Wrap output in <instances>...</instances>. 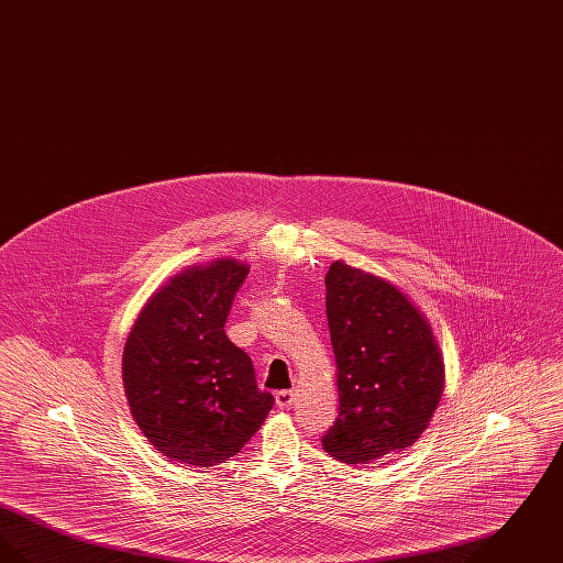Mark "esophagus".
<instances>
[{
    "label": "esophagus",
    "instance_id": "34e87169",
    "mask_svg": "<svg viewBox=\"0 0 563 563\" xmlns=\"http://www.w3.org/2000/svg\"><path fill=\"white\" fill-rule=\"evenodd\" d=\"M291 402H294V390H280V393H276V405H278L280 409H289Z\"/></svg>",
    "mask_w": 563,
    "mask_h": 563
}]
</instances>
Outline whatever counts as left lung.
<instances>
[{
    "label": "left lung",
    "instance_id": "obj_1",
    "mask_svg": "<svg viewBox=\"0 0 563 563\" xmlns=\"http://www.w3.org/2000/svg\"><path fill=\"white\" fill-rule=\"evenodd\" d=\"M324 285L340 413L322 448L349 464H372L429 427L443 395V356L427 317L393 283L338 260Z\"/></svg>",
    "mask_w": 563,
    "mask_h": 563
}]
</instances>
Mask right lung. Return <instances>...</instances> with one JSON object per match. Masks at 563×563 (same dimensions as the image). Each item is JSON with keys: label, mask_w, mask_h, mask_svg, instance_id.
Returning a JSON list of instances; mask_svg holds the SVG:
<instances>
[{"label": "right lung", "mask_w": 563, "mask_h": 563, "mask_svg": "<svg viewBox=\"0 0 563 563\" xmlns=\"http://www.w3.org/2000/svg\"><path fill=\"white\" fill-rule=\"evenodd\" d=\"M249 266H191L147 299L122 354L134 422L168 460L214 466L239 454L274 405L225 321Z\"/></svg>", "instance_id": "add662e5"}]
</instances>
